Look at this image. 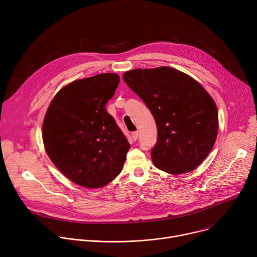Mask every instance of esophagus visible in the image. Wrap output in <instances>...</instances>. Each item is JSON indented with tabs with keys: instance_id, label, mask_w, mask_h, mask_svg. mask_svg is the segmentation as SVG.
<instances>
[{
	"instance_id": "esophagus-1",
	"label": "esophagus",
	"mask_w": 257,
	"mask_h": 257,
	"mask_svg": "<svg viewBox=\"0 0 257 257\" xmlns=\"http://www.w3.org/2000/svg\"><path fill=\"white\" fill-rule=\"evenodd\" d=\"M132 137H133V139H134L135 141H137L138 138H139V132H134V133L132 134Z\"/></svg>"
}]
</instances>
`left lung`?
<instances>
[{"instance_id": "left-lung-1", "label": "left lung", "mask_w": 257, "mask_h": 257, "mask_svg": "<svg viewBox=\"0 0 257 257\" xmlns=\"http://www.w3.org/2000/svg\"><path fill=\"white\" fill-rule=\"evenodd\" d=\"M122 78L156 121L157 142L151 150L154 165L170 175L186 174L200 165L218 131L216 105L202 85L167 66L130 70Z\"/></svg>"}]
</instances>
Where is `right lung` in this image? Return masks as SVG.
<instances>
[{
	"instance_id": "1",
	"label": "right lung",
	"mask_w": 257,
	"mask_h": 257,
	"mask_svg": "<svg viewBox=\"0 0 257 257\" xmlns=\"http://www.w3.org/2000/svg\"><path fill=\"white\" fill-rule=\"evenodd\" d=\"M116 73L74 80L56 94L43 122V142L55 166L71 182L102 188L121 172L131 148L106 111L119 83Z\"/></svg>"
}]
</instances>
